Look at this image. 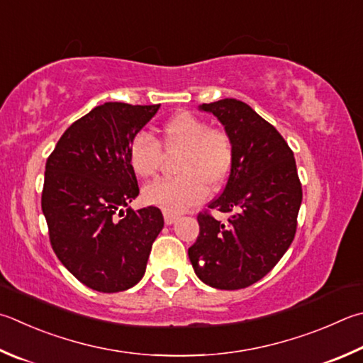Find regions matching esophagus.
Masks as SVG:
<instances>
[{"instance_id": "34e87169", "label": "esophagus", "mask_w": 363, "mask_h": 363, "mask_svg": "<svg viewBox=\"0 0 363 363\" xmlns=\"http://www.w3.org/2000/svg\"><path fill=\"white\" fill-rule=\"evenodd\" d=\"M163 217H164V223H167V225H171V223H174L177 219H179L181 214H177L171 209H163Z\"/></svg>"}]
</instances>
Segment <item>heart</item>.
<instances>
[{
    "label": "heart",
    "mask_w": 363,
    "mask_h": 363,
    "mask_svg": "<svg viewBox=\"0 0 363 363\" xmlns=\"http://www.w3.org/2000/svg\"><path fill=\"white\" fill-rule=\"evenodd\" d=\"M167 154H179L174 179L155 181L144 187V199L157 206L182 211L206 199L208 184L219 187L233 164V141L223 130L209 128L203 118L190 113L171 117L162 128ZM128 163L136 176L154 177L163 163L160 144L149 133H138L128 144Z\"/></svg>",
    "instance_id": "1"
}]
</instances>
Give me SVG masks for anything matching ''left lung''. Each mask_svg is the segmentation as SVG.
<instances>
[{"mask_svg": "<svg viewBox=\"0 0 363 363\" xmlns=\"http://www.w3.org/2000/svg\"><path fill=\"white\" fill-rule=\"evenodd\" d=\"M199 108L223 125L235 154L225 189L209 204L230 219L199 214L200 235L189 259L204 284L236 291L272 272L292 245L301 184L284 138L249 104L225 98Z\"/></svg>", "mask_w": 363, "mask_h": 363, "instance_id": "obj_1", "label": "left lung"}]
</instances>
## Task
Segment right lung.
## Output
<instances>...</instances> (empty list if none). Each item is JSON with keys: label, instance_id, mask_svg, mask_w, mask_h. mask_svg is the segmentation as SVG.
Listing matches in <instances>:
<instances>
[{"label": "right lung", "instance_id": "right-lung-1", "mask_svg": "<svg viewBox=\"0 0 363 363\" xmlns=\"http://www.w3.org/2000/svg\"><path fill=\"white\" fill-rule=\"evenodd\" d=\"M159 108L100 104L65 131L45 163L41 206L52 249L94 291L136 286L163 228L159 208H128L140 195L128 144Z\"/></svg>", "mask_w": 363, "mask_h": 363}]
</instances>
